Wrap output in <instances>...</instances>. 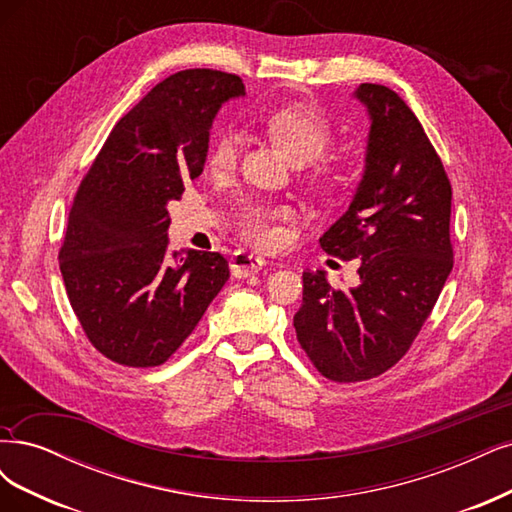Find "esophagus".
<instances>
[{
  "label": "esophagus",
  "mask_w": 512,
  "mask_h": 512,
  "mask_svg": "<svg viewBox=\"0 0 512 512\" xmlns=\"http://www.w3.org/2000/svg\"><path fill=\"white\" fill-rule=\"evenodd\" d=\"M264 264H267V260H264L262 256L248 254V252H237V254L231 258V273H233L235 277L256 275L258 271L264 269Z\"/></svg>",
  "instance_id": "obj_1"
}]
</instances>
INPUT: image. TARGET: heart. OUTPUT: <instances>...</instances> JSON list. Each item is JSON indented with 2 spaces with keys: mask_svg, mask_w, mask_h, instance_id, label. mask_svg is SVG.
<instances>
[{
  "mask_svg": "<svg viewBox=\"0 0 512 512\" xmlns=\"http://www.w3.org/2000/svg\"><path fill=\"white\" fill-rule=\"evenodd\" d=\"M262 129L298 165L322 156L334 139L330 118L309 103L279 105L262 118ZM237 154L235 133L222 129L211 137L207 165L211 171L226 173L235 167ZM309 182L322 192L337 190L345 182V167L337 161H316L309 165ZM290 214V207L281 203H248L235 218L237 233L256 248H273L281 239L277 224L288 220Z\"/></svg>",
  "mask_w": 512,
  "mask_h": 512,
  "instance_id": "heart-1",
  "label": "heart"
}]
</instances>
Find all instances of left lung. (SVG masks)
<instances>
[{"instance_id": "obj_1", "label": "left lung", "mask_w": 512, "mask_h": 512, "mask_svg": "<svg viewBox=\"0 0 512 512\" xmlns=\"http://www.w3.org/2000/svg\"><path fill=\"white\" fill-rule=\"evenodd\" d=\"M370 114L366 171L354 201L320 239L358 258L356 288L303 273L296 339L320 373L339 383L390 370L413 345L453 269L451 182L417 116L383 84H360Z\"/></svg>"}]
</instances>
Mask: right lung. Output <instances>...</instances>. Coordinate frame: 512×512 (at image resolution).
Instances as JSON below:
<instances>
[{
    "label": "right lung",
    "mask_w": 512,
    "mask_h": 512,
    "mask_svg": "<svg viewBox=\"0 0 512 512\" xmlns=\"http://www.w3.org/2000/svg\"><path fill=\"white\" fill-rule=\"evenodd\" d=\"M243 93L218 69L165 78L116 122L80 182L59 267L86 339L116 364H165L231 277L218 252L173 262L167 203L203 173L211 120Z\"/></svg>",
    "instance_id": "1"
}]
</instances>
